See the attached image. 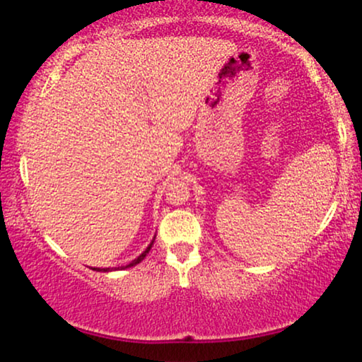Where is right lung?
<instances>
[{
	"label": "right lung",
	"mask_w": 362,
	"mask_h": 362,
	"mask_svg": "<svg viewBox=\"0 0 362 362\" xmlns=\"http://www.w3.org/2000/svg\"><path fill=\"white\" fill-rule=\"evenodd\" d=\"M155 239H156V235L153 237V240L150 242V244H148L146 249L143 250L141 254L138 255L135 260H132L130 264H127V265H122V267H112V269H110V267H108V269H100V267H92V270H95V272H113V270H125V269H132V267H135L136 264H140V262H141L143 259H145V257L148 255V252L151 250V247H153V242H155Z\"/></svg>",
	"instance_id": "1"
}]
</instances>
